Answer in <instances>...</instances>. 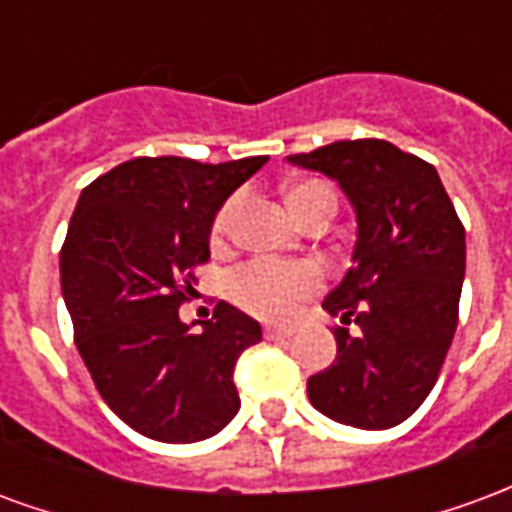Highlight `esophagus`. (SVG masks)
<instances>
[{
    "label": "esophagus",
    "mask_w": 512,
    "mask_h": 512,
    "mask_svg": "<svg viewBox=\"0 0 512 512\" xmlns=\"http://www.w3.org/2000/svg\"><path fill=\"white\" fill-rule=\"evenodd\" d=\"M293 326H266V340H285V337H293Z\"/></svg>",
    "instance_id": "obj_1"
}]
</instances>
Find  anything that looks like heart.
<instances>
[{
	"mask_svg": "<svg viewBox=\"0 0 512 512\" xmlns=\"http://www.w3.org/2000/svg\"><path fill=\"white\" fill-rule=\"evenodd\" d=\"M321 191L329 189L323 183H301L296 189H290V211L299 216L310 205L312 197H318ZM233 213L235 200L224 202L216 213L211 227L216 244L230 230ZM318 288H321V271L312 263H288V260H274V257H255L235 268L230 277V296L235 304H241L244 310L255 312L260 318H285Z\"/></svg>",
	"mask_w": 512,
	"mask_h": 512,
	"instance_id": "heart-1",
	"label": "heart"
}]
</instances>
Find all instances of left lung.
<instances>
[{
    "mask_svg": "<svg viewBox=\"0 0 512 512\" xmlns=\"http://www.w3.org/2000/svg\"><path fill=\"white\" fill-rule=\"evenodd\" d=\"M290 164L340 183L356 211L354 266L323 310L337 359L307 381L310 403L334 422L386 430L430 395L458 326L466 233L439 172L384 139H343Z\"/></svg>",
    "mask_w": 512,
    "mask_h": 512,
    "instance_id": "obj_1",
    "label": "left lung"
}]
</instances>
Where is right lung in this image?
Instances as JSON below:
<instances>
[{
	"mask_svg": "<svg viewBox=\"0 0 512 512\" xmlns=\"http://www.w3.org/2000/svg\"><path fill=\"white\" fill-rule=\"evenodd\" d=\"M266 161L131 158L76 202L60 252L76 348L106 406L147 439L202 441L241 408L233 370L260 323L219 301L194 332L178 310L211 257L216 211Z\"/></svg>",
	"mask_w": 512,
	"mask_h": 512,
	"instance_id": "add662e5",
	"label": "right lung"
}]
</instances>
